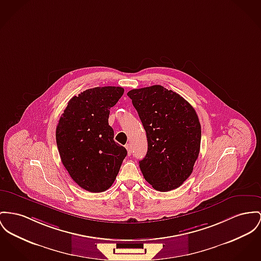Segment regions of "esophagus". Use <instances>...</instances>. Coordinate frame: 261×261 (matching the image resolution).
<instances>
[{
  "label": "esophagus",
  "mask_w": 261,
  "mask_h": 261,
  "mask_svg": "<svg viewBox=\"0 0 261 261\" xmlns=\"http://www.w3.org/2000/svg\"><path fill=\"white\" fill-rule=\"evenodd\" d=\"M125 148H126V150H127L128 155H130V154H132V152H133V146H132V144H130V143L125 144Z\"/></svg>",
  "instance_id": "obj_1"
}]
</instances>
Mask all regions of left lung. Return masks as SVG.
Masks as SVG:
<instances>
[{
    "label": "left lung",
    "instance_id": "left-lung-1",
    "mask_svg": "<svg viewBox=\"0 0 261 261\" xmlns=\"http://www.w3.org/2000/svg\"><path fill=\"white\" fill-rule=\"evenodd\" d=\"M146 133L147 152L139 161L144 179L157 191L181 186L199 156L201 124L183 97L160 85L127 93Z\"/></svg>",
    "mask_w": 261,
    "mask_h": 261
}]
</instances>
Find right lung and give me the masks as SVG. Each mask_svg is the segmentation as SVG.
<instances>
[{
    "label": "right lung",
    "instance_id": "right-lung-1",
    "mask_svg": "<svg viewBox=\"0 0 261 261\" xmlns=\"http://www.w3.org/2000/svg\"><path fill=\"white\" fill-rule=\"evenodd\" d=\"M123 91L115 86L88 89L70 100L57 124L61 161L74 182L87 191L108 190L126 156V149L114 140L109 125L110 109Z\"/></svg>",
    "mask_w": 261,
    "mask_h": 261
}]
</instances>
